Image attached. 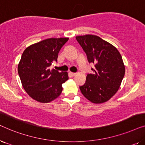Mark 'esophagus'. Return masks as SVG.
<instances>
[{
	"mask_svg": "<svg viewBox=\"0 0 145 145\" xmlns=\"http://www.w3.org/2000/svg\"><path fill=\"white\" fill-rule=\"evenodd\" d=\"M69 73H70V74L71 75V76H75V75H76V73H74V72H69Z\"/></svg>",
	"mask_w": 145,
	"mask_h": 145,
	"instance_id": "esophagus-1",
	"label": "esophagus"
}]
</instances>
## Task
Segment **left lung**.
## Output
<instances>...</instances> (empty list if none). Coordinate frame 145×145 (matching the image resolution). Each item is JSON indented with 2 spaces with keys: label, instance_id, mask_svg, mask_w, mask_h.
<instances>
[{
  "label": "left lung",
  "instance_id": "left-lung-1",
  "mask_svg": "<svg viewBox=\"0 0 145 145\" xmlns=\"http://www.w3.org/2000/svg\"><path fill=\"white\" fill-rule=\"evenodd\" d=\"M76 40L86 53L89 63L95 65L92 74L80 90L85 98L102 104L114 96L120 88L125 68L122 57L116 47L95 35H78Z\"/></svg>",
  "mask_w": 145,
  "mask_h": 145
}]
</instances>
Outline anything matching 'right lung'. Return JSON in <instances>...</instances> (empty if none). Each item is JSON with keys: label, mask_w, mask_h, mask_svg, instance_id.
<instances>
[{"label": "right lung", "mask_w": 145, "mask_h": 145, "mask_svg": "<svg viewBox=\"0 0 145 145\" xmlns=\"http://www.w3.org/2000/svg\"><path fill=\"white\" fill-rule=\"evenodd\" d=\"M68 37L48 38L27 47L18 65L24 89L31 98L49 103L60 96L63 83L69 79L68 72H59L50 67L57 61L59 51Z\"/></svg>", "instance_id": "right-lung-1"}]
</instances>
